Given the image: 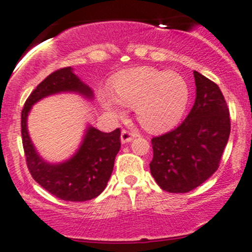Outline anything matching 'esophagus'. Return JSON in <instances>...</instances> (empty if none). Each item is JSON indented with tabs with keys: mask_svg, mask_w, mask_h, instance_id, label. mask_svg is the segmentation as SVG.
<instances>
[{
	"mask_svg": "<svg viewBox=\"0 0 252 252\" xmlns=\"http://www.w3.org/2000/svg\"><path fill=\"white\" fill-rule=\"evenodd\" d=\"M134 137H135L134 132L127 131V129H123V131H121V143L123 144L129 143V141L134 139Z\"/></svg>",
	"mask_w": 252,
	"mask_h": 252,
	"instance_id": "1",
	"label": "esophagus"
}]
</instances>
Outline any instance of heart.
<instances>
[{
	"mask_svg": "<svg viewBox=\"0 0 252 252\" xmlns=\"http://www.w3.org/2000/svg\"><path fill=\"white\" fill-rule=\"evenodd\" d=\"M111 88L113 94L108 90L98 93L103 108L119 115L123 106L134 107L138 121L149 131H164L177 124L190 95L187 81L180 73L148 66L119 73Z\"/></svg>",
	"mask_w": 252,
	"mask_h": 252,
	"instance_id": "obj_1",
	"label": "heart"
}]
</instances>
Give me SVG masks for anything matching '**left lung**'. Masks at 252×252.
Here are the masks:
<instances>
[{"instance_id":"left-lung-1","label":"left lung","mask_w":252,"mask_h":252,"mask_svg":"<svg viewBox=\"0 0 252 252\" xmlns=\"http://www.w3.org/2000/svg\"><path fill=\"white\" fill-rule=\"evenodd\" d=\"M196 97L187 118L172 131L151 139L150 170L157 185L169 193H188L219 168L230 137V111L221 90L194 71Z\"/></svg>"}]
</instances>
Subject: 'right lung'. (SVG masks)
Returning a JSON list of instances; mask_svg holds the SVG:
<instances>
[{"label":"right lung","mask_w":252,"mask_h":252,"mask_svg":"<svg viewBox=\"0 0 252 252\" xmlns=\"http://www.w3.org/2000/svg\"><path fill=\"white\" fill-rule=\"evenodd\" d=\"M73 92L92 98L93 92L70 66L47 76L31 93L21 113V135L31 175L42 188L64 201H88L98 196L111 177L115 156L120 150V128L109 133L88 127L82 145L69 160L50 164L39 156L27 131V117L35 102L49 95Z\"/></svg>","instance_id":"obj_1"}]
</instances>
